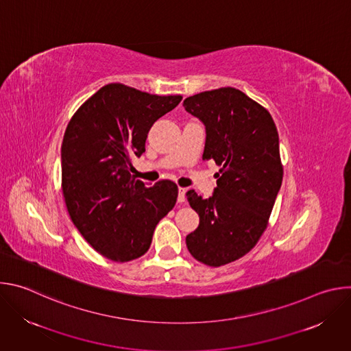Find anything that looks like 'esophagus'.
<instances>
[{
  "mask_svg": "<svg viewBox=\"0 0 351 351\" xmlns=\"http://www.w3.org/2000/svg\"><path fill=\"white\" fill-rule=\"evenodd\" d=\"M186 189L179 187V195H178V203H184L186 202Z\"/></svg>",
  "mask_w": 351,
  "mask_h": 351,
  "instance_id": "1",
  "label": "esophagus"
}]
</instances>
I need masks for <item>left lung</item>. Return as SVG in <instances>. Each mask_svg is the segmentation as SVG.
I'll return each mask as SVG.
<instances>
[{
	"instance_id": "1",
	"label": "left lung",
	"mask_w": 351,
	"mask_h": 351,
	"mask_svg": "<svg viewBox=\"0 0 351 351\" xmlns=\"http://www.w3.org/2000/svg\"><path fill=\"white\" fill-rule=\"evenodd\" d=\"M183 106L206 125L203 160L221 167L213 197L186 193L199 217L186 245L199 263L226 265L254 248L269 223L283 178L279 134L268 110L233 87L194 94Z\"/></svg>"
}]
</instances>
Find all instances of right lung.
<instances>
[{
  "label": "right lung",
  "instance_id": "right-lung-1",
  "mask_svg": "<svg viewBox=\"0 0 351 351\" xmlns=\"http://www.w3.org/2000/svg\"><path fill=\"white\" fill-rule=\"evenodd\" d=\"M182 95H157L122 83L94 93L71 118L61 147L66 210L103 257L128 263L147 253L157 223L175 207L178 186H145L130 173L148 130Z\"/></svg>",
  "mask_w": 351,
  "mask_h": 351
}]
</instances>
